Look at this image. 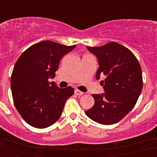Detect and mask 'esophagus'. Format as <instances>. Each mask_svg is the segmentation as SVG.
Returning a JSON list of instances; mask_svg holds the SVG:
<instances>
[{"instance_id":"esophagus-1","label":"esophagus","mask_w":157,"mask_h":157,"mask_svg":"<svg viewBox=\"0 0 157 157\" xmlns=\"http://www.w3.org/2000/svg\"><path fill=\"white\" fill-rule=\"evenodd\" d=\"M75 93L76 94V95H78V96L83 95V92H81V91H79V90H77V89H75Z\"/></svg>"}]
</instances>
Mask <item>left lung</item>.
Returning <instances> with one entry per match:
<instances>
[{
  "label": "left lung",
  "instance_id": "left-lung-1",
  "mask_svg": "<svg viewBox=\"0 0 157 157\" xmlns=\"http://www.w3.org/2000/svg\"><path fill=\"white\" fill-rule=\"evenodd\" d=\"M87 48L98 59L97 79L101 75L106 78L101 82L105 92L92 94L95 103L86 114L101 124H113L136 104L143 86L141 67L128 48L115 42Z\"/></svg>",
  "mask_w": 157,
  "mask_h": 157
}]
</instances>
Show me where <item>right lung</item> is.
Here are the masks:
<instances>
[{
    "label": "right lung",
    "instance_id": "1",
    "mask_svg": "<svg viewBox=\"0 0 157 157\" xmlns=\"http://www.w3.org/2000/svg\"><path fill=\"white\" fill-rule=\"evenodd\" d=\"M52 41L30 46L16 62L11 77L14 105L29 125L47 128L58 120L66 100L73 95L71 86L59 88L54 78L59 60L75 48Z\"/></svg>",
    "mask_w": 157,
    "mask_h": 157
}]
</instances>
